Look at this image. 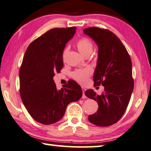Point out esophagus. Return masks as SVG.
I'll return each instance as SVG.
<instances>
[{
	"instance_id": "34e87169",
	"label": "esophagus",
	"mask_w": 151,
	"mask_h": 151,
	"mask_svg": "<svg viewBox=\"0 0 151 151\" xmlns=\"http://www.w3.org/2000/svg\"><path fill=\"white\" fill-rule=\"evenodd\" d=\"M81 89H82V92H83V96H82V98H86V96L84 94V92L86 91V88L84 87H81Z\"/></svg>"
}]
</instances>
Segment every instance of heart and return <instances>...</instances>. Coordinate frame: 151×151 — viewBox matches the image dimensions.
<instances>
[{"label":"heart","mask_w":151,"mask_h":151,"mask_svg":"<svg viewBox=\"0 0 151 151\" xmlns=\"http://www.w3.org/2000/svg\"><path fill=\"white\" fill-rule=\"evenodd\" d=\"M77 47L79 51L83 55H85L89 53L92 52L93 43L89 39L82 38L78 41ZM91 73H92V70L90 69L78 70L74 71L72 74V76L78 82L81 83H84L86 82L88 78L90 76Z\"/></svg>","instance_id":"heart-1"}]
</instances>
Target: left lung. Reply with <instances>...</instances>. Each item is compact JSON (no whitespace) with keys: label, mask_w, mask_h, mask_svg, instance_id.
Segmentation results:
<instances>
[{"label":"left lung","mask_w":151,"mask_h":151,"mask_svg":"<svg viewBox=\"0 0 151 151\" xmlns=\"http://www.w3.org/2000/svg\"><path fill=\"white\" fill-rule=\"evenodd\" d=\"M97 44V65L93 73L96 86L102 84L104 91L98 95L92 89L85 95L97 101V112L88 116L91 123L108 127L119 120L125 112L134 88L132 61L127 49L118 37L110 31L98 27L83 30Z\"/></svg>","instance_id":"left-lung-1"}]
</instances>
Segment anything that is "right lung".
Listing matches in <instances>:
<instances>
[{"label": "right lung", "instance_id": "add662e5", "mask_svg": "<svg viewBox=\"0 0 151 151\" xmlns=\"http://www.w3.org/2000/svg\"><path fill=\"white\" fill-rule=\"evenodd\" d=\"M76 30V27L51 29L32 42L24 55L19 71L20 94L29 114L41 124L58 122L69 104L82 96L75 81L58 90L53 80L55 73L63 68V49Z\"/></svg>", "mask_w": 151, "mask_h": 151}]
</instances>
